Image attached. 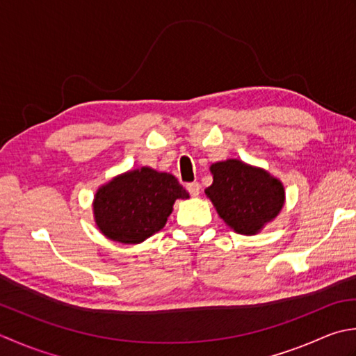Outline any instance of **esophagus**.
I'll use <instances>...</instances> for the list:
<instances>
[{
    "mask_svg": "<svg viewBox=\"0 0 356 356\" xmlns=\"http://www.w3.org/2000/svg\"><path fill=\"white\" fill-rule=\"evenodd\" d=\"M186 188H187V192L192 195V197H198L200 191H201V187H200L198 183H188V184L186 186Z\"/></svg>",
    "mask_w": 356,
    "mask_h": 356,
    "instance_id": "obj_1",
    "label": "esophagus"
}]
</instances>
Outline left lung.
Here are the masks:
<instances>
[{
  "instance_id": "obj_1",
  "label": "left lung",
  "mask_w": 356,
  "mask_h": 356,
  "mask_svg": "<svg viewBox=\"0 0 356 356\" xmlns=\"http://www.w3.org/2000/svg\"><path fill=\"white\" fill-rule=\"evenodd\" d=\"M210 173L213 181L206 197L226 226L239 235L259 234L284 207V186L263 168L230 158L213 163Z\"/></svg>"
}]
</instances>
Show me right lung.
I'll return each instance as SVG.
<instances>
[{"mask_svg":"<svg viewBox=\"0 0 356 356\" xmlns=\"http://www.w3.org/2000/svg\"><path fill=\"white\" fill-rule=\"evenodd\" d=\"M187 198L175 177L144 165L98 187L92 202L93 220L111 241L140 244L165 226L177 200Z\"/></svg>","mask_w":356,"mask_h":356,"instance_id":"right-lung-1","label":"right lung"}]
</instances>
